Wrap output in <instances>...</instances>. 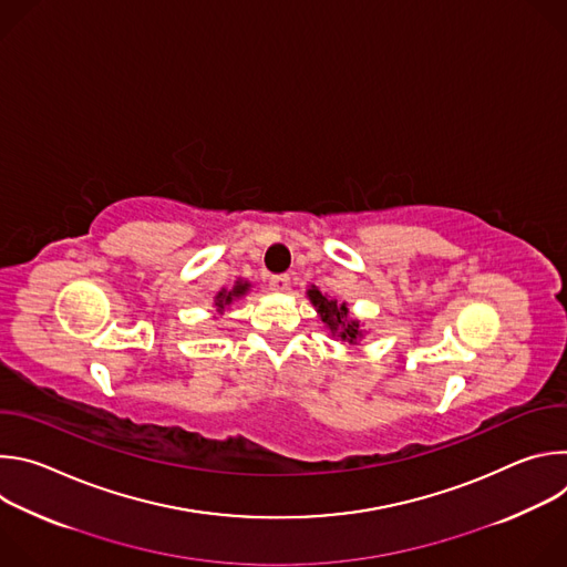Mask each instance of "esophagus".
Masks as SVG:
<instances>
[{"mask_svg":"<svg viewBox=\"0 0 567 567\" xmlns=\"http://www.w3.org/2000/svg\"><path fill=\"white\" fill-rule=\"evenodd\" d=\"M269 287H271V291H287L289 289V276H271Z\"/></svg>","mask_w":567,"mask_h":567,"instance_id":"esophagus-1","label":"esophagus"}]
</instances>
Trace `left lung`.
<instances>
[{
    "mask_svg": "<svg viewBox=\"0 0 567 567\" xmlns=\"http://www.w3.org/2000/svg\"><path fill=\"white\" fill-rule=\"evenodd\" d=\"M307 298L316 307L320 320L326 322V328L332 332V337H337L339 341L350 343V346H357L363 339L361 322L350 316L348 302H341L337 298L320 293L318 287H313V285L307 289Z\"/></svg>",
    "mask_w": 567,
    "mask_h": 567,
    "instance_id": "1",
    "label": "left lung"
}]
</instances>
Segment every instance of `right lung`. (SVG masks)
<instances>
[{
    "instance_id": "add662e5",
    "label": "right lung",
    "mask_w": 567,
    "mask_h": 567,
    "mask_svg": "<svg viewBox=\"0 0 567 567\" xmlns=\"http://www.w3.org/2000/svg\"><path fill=\"white\" fill-rule=\"evenodd\" d=\"M249 282L247 280H237L235 282V287L230 289V291H226V289H221L217 296H215V307H217V313H221L235 298H241L245 296L247 291H249Z\"/></svg>"
}]
</instances>
